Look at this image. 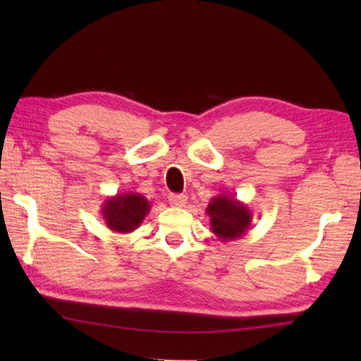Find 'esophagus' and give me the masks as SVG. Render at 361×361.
Masks as SVG:
<instances>
[{
	"mask_svg": "<svg viewBox=\"0 0 361 361\" xmlns=\"http://www.w3.org/2000/svg\"><path fill=\"white\" fill-rule=\"evenodd\" d=\"M188 203V197L185 194H171L169 195V204L173 208H183Z\"/></svg>",
	"mask_w": 361,
	"mask_h": 361,
	"instance_id": "obj_1",
	"label": "esophagus"
}]
</instances>
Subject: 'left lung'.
Here are the masks:
<instances>
[{
	"label": "left lung",
	"mask_w": 361,
	"mask_h": 361,
	"mask_svg": "<svg viewBox=\"0 0 361 361\" xmlns=\"http://www.w3.org/2000/svg\"><path fill=\"white\" fill-rule=\"evenodd\" d=\"M206 214L209 216L211 231L221 242H231L247 234L252 220L248 206L237 200L234 195L226 194L211 198L206 206Z\"/></svg>",
	"instance_id": "obj_1"
}]
</instances>
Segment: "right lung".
<instances>
[{"instance_id":"add662e5","label":"right lung","mask_w":361,"mask_h":361,"mask_svg":"<svg viewBox=\"0 0 361 361\" xmlns=\"http://www.w3.org/2000/svg\"><path fill=\"white\" fill-rule=\"evenodd\" d=\"M152 204L145 197L135 192H122L109 197L104 202L101 214L105 225L113 233H133L140 228Z\"/></svg>"}]
</instances>
